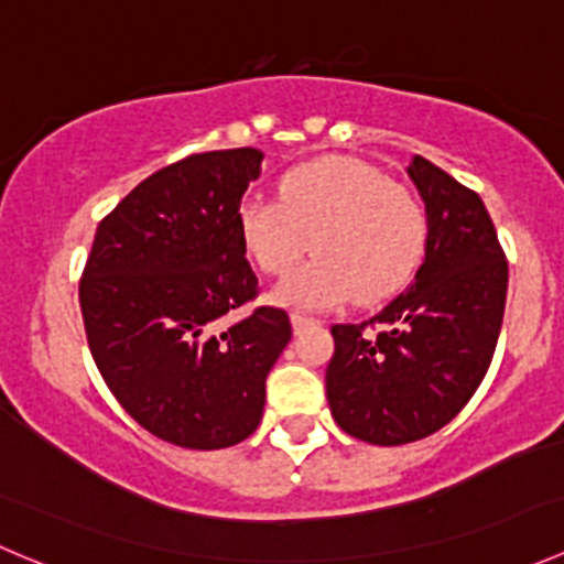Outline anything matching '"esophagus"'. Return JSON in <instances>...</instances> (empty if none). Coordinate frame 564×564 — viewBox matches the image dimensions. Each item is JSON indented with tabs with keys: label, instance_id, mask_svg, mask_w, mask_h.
<instances>
[{
	"label": "esophagus",
	"instance_id": "esophagus-1",
	"mask_svg": "<svg viewBox=\"0 0 564 564\" xmlns=\"http://www.w3.org/2000/svg\"><path fill=\"white\" fill-rule=\"evenodd\" d=\"M314 322H316L314 316H305V314H292V327L297 329V333H300V329H303V327H308V324H314Z\"/></svg>",
	"mask_w": 564,
	"mask_h": 564
}]
</instances>
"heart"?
I'll list each match as a JSON object with an SVG mask.
<instances>
[{"label": "heart", "mask_w": 564, "mask_h": 564, "mask_svg": "<svg viewBox=\"0 0 564 564\" xmlns=\"http://www.w3.org/2000/svg\"><path fill=\"white\" fill-rule=\"evenodd\" d=\"M242 248L267 275H283L311 240L318 256L272 292L292 308H333L355 294L377 303L412 278L429 240L423 202L355 158H318L281 180L278 198H248L237 215Z\"/></svg>", "instance_id": "obj_1"}]
</instances>
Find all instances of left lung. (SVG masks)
<instances>
[{"label": "left lung", "mask_w": 564, "mask_h": 564, "mask_svg": "<svg viewBox=\"0 0 564 564\" xmlns=\"http://www.w3.org/2000/svg\"><path fill=\"white\" fill-rule=\"evenodd\" d=\"M406 172L429 218L423 264L373 318L333 324L324 377L335 423L384 447L431 436L466 406L491 366L508 297V259L482 198L420 155Z\"/></svg>", "instance_id": "left-lung-1"}]
</instances>
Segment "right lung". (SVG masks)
Listing matches in <instances>:
<instances>
[{"instance_id": "1", "label": "right lung", "mask_w": 564, "mask_h": 564, "mask_svg": "<svg viewBox=\"0 0 564 564\" xmlns=\"http://www.w3.org/2000/svg\"><path fill=\"white\" fill-rule=\"evenodd\" d=\"M261 161L240 147L147 176L100 220L78 283L108 390L141 429L191 451L259 429L267 373L292 338L289 314L272 305L215 329L259 294L237 215Z\"/></svg>"}]
</instances>
